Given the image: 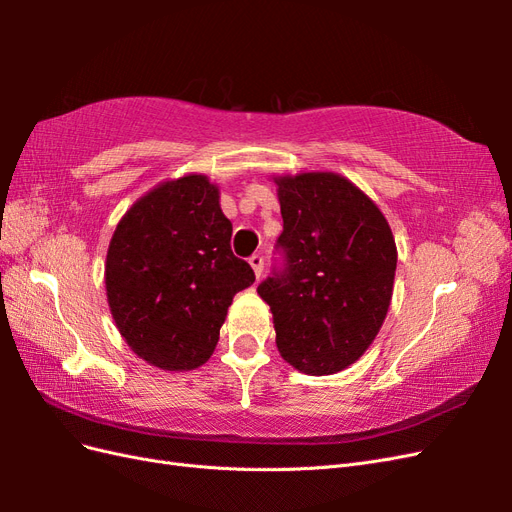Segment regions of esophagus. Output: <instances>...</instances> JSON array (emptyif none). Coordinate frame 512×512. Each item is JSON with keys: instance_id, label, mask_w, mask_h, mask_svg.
I'll return each mask as SVG.
<instances>
[{"instance_id": "1", "label": "esophagus", "mask_w": 512, "mask_h": 512, "mask_svg": "<svg viewBox=\"0 0 512 512\" xmlns=\"http://www.w3.org/2000/svg\"><path fill=\"white\" fill-rule=\"evenodd\" d=\"M250 265H252L256 277H260L262 275V267H265V258H262L260 254H254V256H250Z\"/></svg>"}]
</instances>
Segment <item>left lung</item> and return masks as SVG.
Here are the masks:
<instances>
[{
  "label": "left lung",
  "instance_id": "obj_1",
  "mask_svg": "<svg viewBox=\"0 0 512 512\" xmlns=\"http://www.w3.org/2000/svg\"><path fill=\"white\" fill-rule=\"evenodd\" d=\"M284 230V271L258 286L282 359L309 376L350 367L389 312L397 247L389 222L337 173L273 177Z\"/></svg>",
  "mask_w": 512,
  "mask_h": 512
}]
</instances>
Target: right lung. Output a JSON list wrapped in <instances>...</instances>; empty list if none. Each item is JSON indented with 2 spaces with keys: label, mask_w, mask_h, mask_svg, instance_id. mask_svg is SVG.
I'll return each instance as SVG.
<instances>
[{
  "label": "right lung",
  "mask_w": 512,
  "mask_h": 512,
  "mask_svg": "<svg viewBox=\"0 0 512 512\" xmlns=\"http://www.w3.org/2000/svg\"><path fill=\"white\" fill-rule=\"evenodd\" d=\"M232 224L207 175L162 181L108 243L106 299L121 337L153 367L190 371L218 346L232 297L254 271L230 250Z\"/></svg>",
  "instance_id": "right-lung-1"
}]
</instances>
